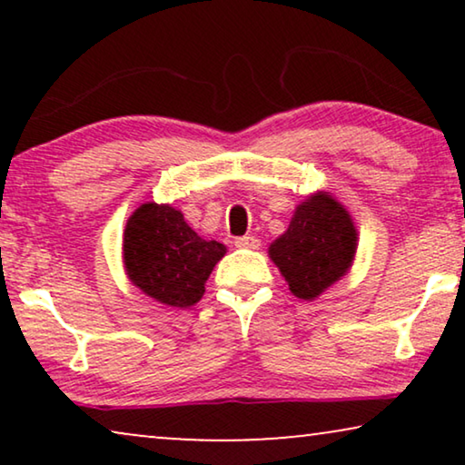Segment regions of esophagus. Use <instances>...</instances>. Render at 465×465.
<instances>
[{"instance_id":"obj_1","label":"esophagus","mask_w":465,"mask_h":465,"mask_svg":"<svg viewBox=\"0 0 465 465\" xmlns=\"http://www.w3.org/2000/svg\"><path fill=\"white\" fill-rule=\"evenodd\" d=\"M234 245L243 247V250H258V247H260V239L252 237V234H245V237L234 239Z\"/></svg>"}]
</instances>
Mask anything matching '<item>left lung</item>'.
<instances>
[{
    "label": "left lung",
    "mask_w": 465,
    "mask_h": 465,
    "mask_svg": "<svg viewBox=\"0 0 465 465\" xmlns=\"http://www.w3.org/2000/svg\"><path fill=\"white\" fill-rule=\"evenodd\" d=\"M358 252V228L332 193L317 190L298 203L288 231L269 245L290 292L315 301L351 269Z\"/></svg>",
    "instance_id": "8db88e82"
}]
</instances>
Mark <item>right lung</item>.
<instances>
[{
	"label": "right lung",
	"mask_w": 465,
	"mask_h": 465,
	"mask_svg": "<svg viewBox=\"0 0 465 465\" xmlns=\"http://www.w3.org/2000/svg\"><path fill=\"white\" fill-rule=\"evenodd\" d=\"M226 245L196 234L180 209L143 203L124 226L123 262L131 283L167 307H193L205 294Z\"/></svg>",
	"instance_id": "1"
}]
</instances>
